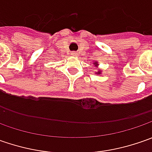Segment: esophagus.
<instances>
[{"label":"esophagus","mask_w":152,"mask_h":152,"mask_svg":"<svg viewBox=\"0 0 152 152\" xmlns=\"http://www.w3.org/2000/svg\"><path fill=\"white\" fill-rule=\"evenodd\" d=\"M71 55L73 56H77V53H76L75 51H72V52H71Z\"/></svg>","instance_id":"34e87169"}]
</instances>
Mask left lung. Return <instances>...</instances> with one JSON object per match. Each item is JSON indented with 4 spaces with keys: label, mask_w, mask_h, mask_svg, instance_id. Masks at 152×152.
<instances>
[{
    "label": "left lung",
    "mask_w": 152,
    "mask_h": 152,
    "mask_svg": "<svg viewBox=\"0 0 152 152\" xmlns=\"http://www.w3.org/2000/svg\"><path fill=\"white\" fill-rule=\"evenodd\" d=\"M94 64H96V66H97V63H96H96H94ZM97 73H99V74H100V73H101V70H99V71L97 72Z\"/></svg>",
    "instance_id": "obj_1"
}]
</instances>
